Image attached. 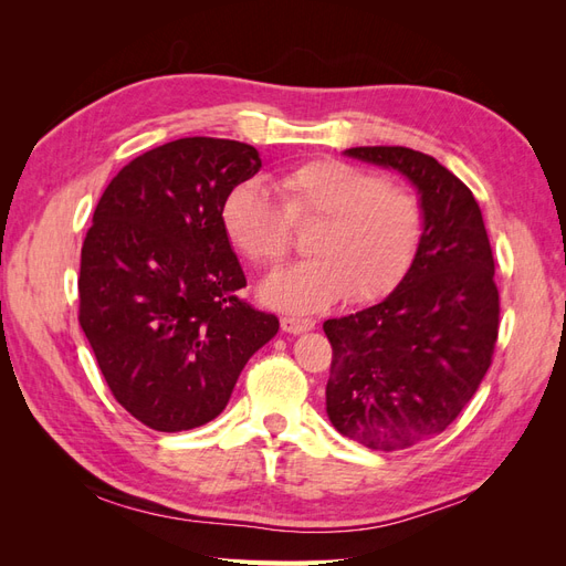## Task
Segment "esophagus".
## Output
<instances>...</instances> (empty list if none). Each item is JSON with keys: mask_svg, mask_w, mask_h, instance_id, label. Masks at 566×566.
Wrapping results in <instances>:
<instances>
[{"mask_svg": "<svg viewBox=\"0 0 566 566\" xmlns=\"http://www.w3.org/2000/svg\"><path fill=\"white\" fill-rule=\"evenodd\" d=\"M314 321L312 318H300V316H283L281 318V328L290 335H297V333H306L314 328Z\"/></svg>", "mask_w": 566, "mask_h": 566, "instance_id": "obj_1", "label": "esophagus"}]
</instances>
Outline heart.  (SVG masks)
<instances>
[{
  "mask_svg": "<svg viewBox=\"0 0 566 566\" xmlns=\"http://www.w3.org/2000/svg\"><path fill=\"white\" fill-rule=\"evenodd\" d=\"M279 202L256 181L235 184L219 219L231 248L256 266H273L293 248V227L316 229L312 260L262 283V300L283 312H318L347 297L385 300L413 266L424 235L416 193L373 169L337 158L297 163L273 181Z\"/></svg>",
  "mask_w": 566,
  "mask_h": 566,
  "instance_id": "heart-1",
  "label": "heart"
}]
</instances>
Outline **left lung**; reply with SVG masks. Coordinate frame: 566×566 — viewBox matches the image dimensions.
I'll list each match as a JSON object with an SVG mask.
<instances>
[{"mask_svg":"<svg viewBox=\"0 0 566 566\" xmlns=\"http://www.w3.org/2000/svg\"><path fill=\"white\" fill-rule=\"evenodd\" d=\"M347 156L394 167L418 186L422 245L380 304L328 318L333 364L325 410L339 434L375 451L430 439L460 416L491 366L501 300L482 210L432 156L361 146Z\"/></svg>","mask_w":566,"mask_h":566,"instance_id":"left-lung-1","label":"left lung"}]
</instances>
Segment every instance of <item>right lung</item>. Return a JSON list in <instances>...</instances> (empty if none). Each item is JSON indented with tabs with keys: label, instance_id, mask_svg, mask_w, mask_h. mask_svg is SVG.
<instances>
[{
	"label": "right lung",
	"instance_id": "1",
	"mask_svg": "<svg viewBox=\"0 0 566 566\" xmlns=\"http://www.w3.org/2000/svg\"><path fill=\"white\" fill-rule=\"evenodd\" d=\"M260 167L248 144L188 136L134 158L96 205L77 318L115 401L150 430L214 420L279 333L276 316L238 297L248 281L219 219Z\"/></svg>",
	"mask_w": 566,
	"mask_h": 566
}]
</instances>
